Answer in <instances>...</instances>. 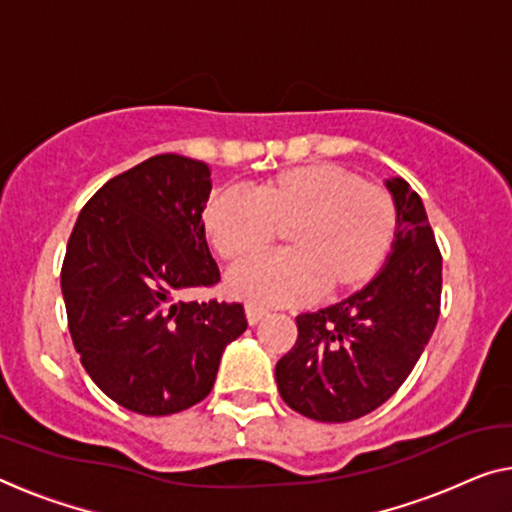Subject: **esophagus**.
Wrapping results in <instances>:
<instances>
[{"mask_svg": "<svg viewBox=\"0 0 512 512\" xmlns=\"http://www.w3.org/2000/svg\"><path fill=\"white\" fill-rule=\"evenodd\" d=\"M264 317H266V310L257 308V305H246V319H248V324H250V326L259 324V322H262Z\"/></svg>", "mask_w": 512, "mask_h": 512, "instance_id": "obj_1", "label": "esophagus"}]
</instances>
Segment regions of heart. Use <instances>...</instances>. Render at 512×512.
Segmentation results:
<instances>
[{"label":"heart","mask_w":512,"mask_h":512,"mask_svg":"<svg viewBox=\"0 0 512 512\" xmlns=\"http://www.w3.org/2000/svg\"><path fill=\"white\" fill-rule=\"evenodd\" d=\"M393 197L375 183L326 163L289 167L257 181L250 200L213 195L202 225L230 266L262 257L276 236L285 255L227 278V294L250 305H289L356 292L375 278L395 234Z\"/></svg>","instance_id":"1"}]
</instances>
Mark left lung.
Here are the masks:
<instances>
[{
	"instance_id": "8db88e82",
	"label": "left lung",
	"mask_w": 512,
	"mask_h": 512,
	"mask_svg": "<svg viewBox=\"0 0 512 512\" xmlns=\"http://www.w3.org/2000/svg\"><path fill=\"white\" fill-rule=\"evenodd\" d=\"M395 239L363 289L296 317L299 338L276 363L280 398L322 423H347L381 407L414 370L439 319L441 255L425 207L407 181H384Z\"/></svg>"
}]
</instances>
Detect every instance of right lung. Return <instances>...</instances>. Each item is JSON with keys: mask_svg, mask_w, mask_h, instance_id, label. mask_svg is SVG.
Returning <instances> with one entry per match:
<instances>
[{"mask_svg": "<svg viewBox=\"0 0 512 512\" xmlns=\"http://www.w3.org/2000/svg\"><path fill=\"white\" fill-rule=\"evenodd\" d=\"M209 193L207 163L160 154L105 183L68 239L61 294L75 352L135 414L207 398L225 347L248 329L241 303L177 299L220 278L202 225Z\"/></svg>", "mask_w": 512, "mask_h": 512, "instance_id": "add662e5", "label": "right lung"}]
</instances>
